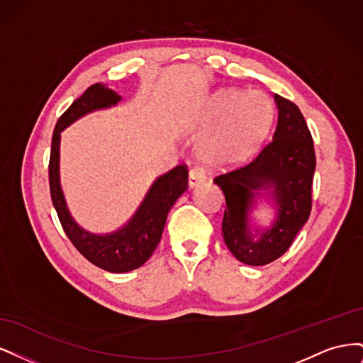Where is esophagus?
I'll return each mask as SVG.
<instances>
[{
    "label": "esophagus",
    "instance_id": "esophagus-1",
    "mask_svg": "<svg viewBox=\"0 0 363 363\" xmlns=\"http://www.w3.org/2000/svg\"><path fill=\"white\" fill-rule=\"evenodd\" d=\"M206 180V175L203 172V169L200 168H194L189 171V177H188V186L189 189H194V188H199L200 184H203Z\"/></svg>",
    "mask_w": 363,
    "mask_h": 363
}]
</instances>
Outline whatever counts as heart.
<instances>
[{
	"label": "heart",
	"mask_w": 363,
	"mask_h": 363,
	"mask_svg": "<svg viewBox=\"0 0 363 363\" xmlns=\"http://www.w3.org/2000/svg\"><path fill=\"white\" fill-rule=\"evenodd\" d=\"M272 119L268 96L257 91L221 89L206 107V123L218 125L199 145V157L208 167L228 168L244 163L265 139Z\"/></svg>",
	"instance_id": "1"
}]
</instances>
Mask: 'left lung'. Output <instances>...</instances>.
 <instances>
[{"label":"left lung","mask_w":363,"mask_h":363,"mask_svg":"<svg viewBox=\"0 0 363 363\" xmlns=\"http://www.w3.org/2000/svg\"><path fill=\"white\" fill-rule=\"evenodd\" d=\"M277 127L272 140L245 167L213 180L225 196L224 242L232 255L251 267H262L288 251L307 223L312 208L315 150L300 108L274 94ZM259 199L277 208L271 226H257L252 211Z\"/></svg>","instance_id":"1"}]
</instances>
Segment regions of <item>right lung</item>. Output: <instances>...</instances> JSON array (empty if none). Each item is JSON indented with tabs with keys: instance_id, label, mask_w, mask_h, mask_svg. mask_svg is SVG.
Returning <instances> with one entry per match:
<instances>
[{
	"instance_id": "right-lung-1",
	"label": "right lung",
	"mask_w": 363,
	"mask_h": 363,
	"mask_svg": "<svg viewBox=\"0 0 363 363\" xmlns=\"http://www.w3.org/2000/svg\"><path fill=\"white\" fill-rule=\"evenodd\" d=\"M121 100L123 96L107 84L96 83L87 87V91L57 121L52 133L48 169L51 200L65 233L95 267L116 274L133 271L151 257L160 242L168 212L188 189L186 167H175L152 182L133 216L115 232L92 233L72 218L60 183V133L77 119L101 108H111Z\"/></svg>"
}]
</instances>
